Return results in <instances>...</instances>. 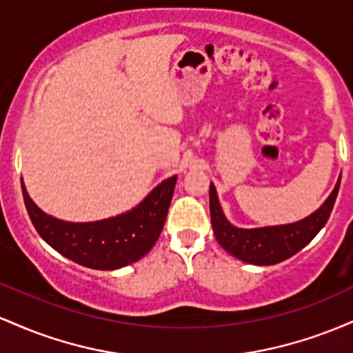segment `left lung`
<instances>
[{
    "mask_svg": "<svg viewBox=\"0 0 353 353\" xmlns=\"http://www.w3.org/2000/svg\"><path fill=\"white\" fill-rule=\"evenodd\" d=\"M340 188V177L330 196L310 216L292 224L242 229L230 224L219 202L217 190L210 182V222L217 242L239 261L254 265H274L292 257L320 232L329 221Z\"/></svg>",
    "mask_w": 353,
    "mask_h": 353,
    "instance_id": "8db88e82",
    "label": "left lung"
}]
</instances>
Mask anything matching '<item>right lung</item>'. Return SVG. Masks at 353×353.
<instances>
[{
  "label": "right lung",
  "instance_id": "add662e5",
  "mask_svg": "<svg viewBox=\"0 0 353 353\" xmlns=\"http://www.w3.org/2000/svg\"><path fill=\"white\" fill-rule=\"evenodd\" d=\"M177 176L156 185L136 208L119 216L92 222H70L50 216L34 204L24 182L23 197L38 234L76 264L96 270H114L143 259L164 228Z\"/></svg>",
  "mask_w": 353,
  "mask_h": 353
}]
</instances>
